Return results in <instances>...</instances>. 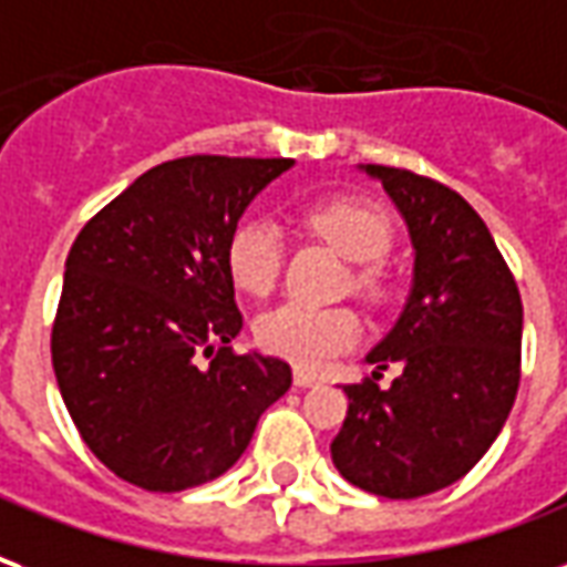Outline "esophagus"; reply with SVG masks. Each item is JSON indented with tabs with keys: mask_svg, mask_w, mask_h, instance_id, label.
Instances as JSON below:
<instances>
[{
	"mask_svg": "<svg viewBox=\"0 0 567 567\" xmlns=\"http://www.w3.org/2000/svg\"><path fill=\"white\" fill-rule=\"evenodd\" d=\"M319 377L316 373H309V370H295V385L297 389H312V385H319Z\"/></svg>",
	"mask_w": 567,
	"mask_h": 567,
	"instance_id": "esophagus-1",
	"label": "esophagus"
}]
</instances>
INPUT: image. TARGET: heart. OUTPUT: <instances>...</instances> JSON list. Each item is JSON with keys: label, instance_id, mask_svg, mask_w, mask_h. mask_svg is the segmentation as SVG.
<instances>
[{"label": "heart", "instance_id": "1", "mask_svg": "<svg viewBox=\"0 0 567 567\" xmlns=\"http://www.w3.org/2000/svg\"><path fill=\"white\" fill-rule=\"evenodd\" d=\"M303 221L343 258L361 264V270L355 272L361 291H380L382 270L373 260H380L392 246V221L385 212L368 199L331 197L312 203L303 212ZM282 258V230L270 218H246L227 236V272L246 295H270L279 282ZM255 337L267 352L297 368L321 370L358 343L361 319L349 307H312L300 300H285L255 321Z\"/></svg>", "mask_w": 567, "mask_h": 567}]
</instances>
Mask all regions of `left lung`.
Returning a JSON list of instances; mask_svg holds the SVG:
<instances>
[{"mask_svg":"<svg viewBox=\"0 0 567 567\" xmlns=\"http://www.w3.org/2000/svg\"><path fill=\"white\" fill-rule=\"evenodd\" d=\"M401 212L413 282L392 331L368 352L373 377L401 364L389 389L343 385L349 413L333 467L382 498L452 486L495 443L519 389L523 300L483 218L434 178L361 163Z\"/></svg>","mask_w":567,"mask_h":567,"instance_id":"1","label":"left lung"}]
</instances>
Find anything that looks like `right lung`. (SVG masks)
Instances as JSON below:
<instances>
[{
    "mask_svg": "<svg viewBox=\"0 0 567 567\" xmlns=\"http://www.w3.org/2000/svg\"><path fill=\"white\" fill-rule=\"evenodd\" d=\"M291 166L161 163L72 243L51 333L56 385L93 455L133 486L182 492L221 476L291 389L282 358L230 352L243 312L224 260L248 203Z\"/></svg>",
    "mask_w": 567,
    "mask_h": 567,
    "instance_id": "add662e5",
    "label": "right lung"
}]
</instances>
